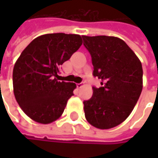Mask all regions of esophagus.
<instances>
[{
	"label": "esophagus",
	"mask_w": 158,
	"mask_h": 158,
	"mask_svg": "<svg viewBox=\"0 0 158 158\" xmlns=\"http://www.w3.org/2000/svg\"><path fill=\"white\" fill-rule=\"evenodd\" d=\"M76 85H77V88H82V86H83V83H82V82H81V83H77Z\"/></svg>",
	"instance_id": "1"
}]
</instances>
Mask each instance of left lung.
Masks as SVG:
<instances>
[{
	"mask_svg": "<svg viewBox=\"0 0 158 158\" xmlns=\"http://www.w3.org/2000/svg\"><path fill=\"white\" fill-rule=\"evenodd\" d=\"M91 55L93 76L102 87H93L90 99L83 102L89 123L99 129L122 123L133 111L143 90V67L125 41L110 36H82Z\"/></svg>",
	"mask_w": 158,
	"mask_h": 158,
	"instance_id": "1",
	"label": "left lung"
}]
</instances>
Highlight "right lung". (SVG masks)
<instances>
[{
  "label": "right lung",
  "mask_w": 158,
  "mask_h": 158,
  "mask_svg": "<svg viewBox=\"0 0 158 158\" xmlns=\"http://www.w3.org/2000/svg\"><path fill=\"white\" fill-rule=\"evenodd\" d=\"M82 43L77 34H45L32 40L17 59L13 69L14 95L34 121L49 124L63 113L76 85L58 81L60 68Z\"/></svg>",
  "instance_id": "obj_1"
}]
</instances>
